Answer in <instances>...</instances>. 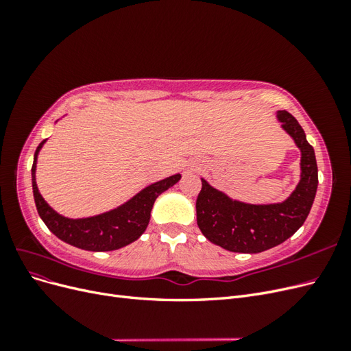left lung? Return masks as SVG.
Segmentation results:
<instances>
[{
	"label": "left lung",
	"mask_w": 351,
	"mask_h": 351,
	"mask_svg": "<svg viewBox=\"0 0 351 351\" xmlns=\"http://www.w3.org/2000/svg\"><path fill=\"white\" fill-rule=\"evenodd\" d=\"M277 119L302 152L300 182L290 197L271 205L243 204L202 178L196 200L197 226L209 241L226 250L259 253L278 246L303 226L311 212L317 189L315 151L290 112L278 111Z\"/></svg>",
	"instance_id": "1"
}]
</instances>
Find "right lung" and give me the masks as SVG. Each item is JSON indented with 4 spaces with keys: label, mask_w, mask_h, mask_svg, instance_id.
I'll use <instances>...</instances> for the list:
<instances>
[{
    "label": "right lung",
    "mask_w": 351,
    "mask_h": 351,
    "mask_svg": "<svg viewBox=\"0 0 351 351\" xmlns=\"http://www.w3.org/2000/svg\"><path fill=\"white\" fill-rule=\"evenodd\" d=\"M42 141L36 147L34 165H32V187H34V197L38 214L45 222V226L54 234L74 247L92 252H108L127 246L139 239L151 219V210L155 199L164 193L171 186H174L180 174L167 177L161 182H156L145 187L139 193L133 196L129 202L110 212L89 218L71 219L66 218L52 209L39 193L36 186V161L42 145Z\"/></svg>",
    "instance_id": "add662e5"
}]
</instances>
